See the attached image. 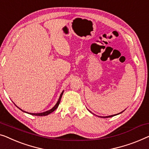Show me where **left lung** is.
<instances>
[{
  "instance_id": "left-lung-1",
  "label": "left lung",
  "mask_w": 149,
  "mask_h": 149,
  "mask_svg": "<svg viewBox=\"0 0 149 149\" xmlns=\"http://www.w3.org/2000/svg\"><path fill=\"white\" fill-rule=\"evenodd\" d=\"M122 113V112H121ZM120 113H118V114H120ZM117 115V114H116V115H112V116H107V117H101V118H109V117H112V116H116Z\"/></svg>"
}]
</instances>
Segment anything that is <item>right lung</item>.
<instances>
[{"instance_id":"obj_1","label":"right lung","mask_w":149,"mask_h":149,"mask_svg":"<svg viewBox=\"0 0 149 149\" xmlns=\"http://www.w3.org/2000/svg\"><path fill=\"white\" fill-rule=\"evenodd\" d=\"M64 92V91H63ZM63 92L62 93H61V95H60V97H59V100H58V102L56 103V104L55 105V106L53 107V108H52L51 109H49V110H48V111H45V112H43V113H29L30 114H31V115H33V116H47V115H48V114H49V113H51L52 112H53L55 110V109H56V108L58 107V105H59V103H60V100H61V98H62V94H63ZM19 109H20V108H19ZM21 110H22V109H21ZM23 111V110H22ZM24 111V112H25V111ZM26 113H27V112H26Z\"/></svg>"}]
</instances>
